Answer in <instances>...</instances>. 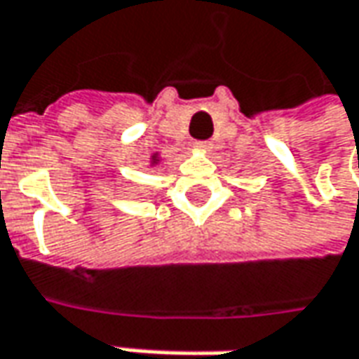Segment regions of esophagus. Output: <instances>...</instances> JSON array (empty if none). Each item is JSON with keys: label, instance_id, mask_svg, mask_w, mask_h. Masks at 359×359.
Wrapping results in <instances>:
<instances>
[{"label": "esophagus", "instance_id": "obj_1", "mask_svg": "<svg viewBox=\"0 0 359 359\" xmlns=\"http://www.w3.org/2000/svg\"><path fill=\"white\" fill-rule=\"evenodd\" d=\"M196 149H201V151H210L212 149V142L210 141H196Z\"/></svg>", "mask_w": 359, "mask_h": 359}]
</instances>
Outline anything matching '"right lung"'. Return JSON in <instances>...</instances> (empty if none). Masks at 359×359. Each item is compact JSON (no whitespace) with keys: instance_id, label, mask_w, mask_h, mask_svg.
<instances>
[{"instance_id":"add662e5","label":"right lung","mask_w":359,"mask_h":359,"mask_svg":"<svg viewBox=\"0 0 359 359\" xmlns=\"http://www.w3.org/2000/svg\"><path fill=\"white\" fill-rule=\"evenodd\" d=\"M153 163H156V156H153Z\"/></svg>"}]
</instances>
